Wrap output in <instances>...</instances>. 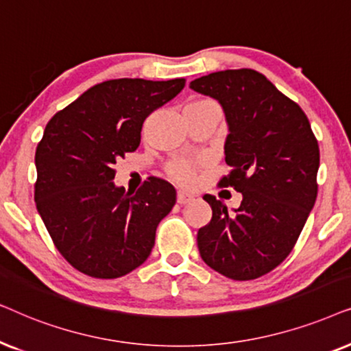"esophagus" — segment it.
Returning a JSON list of instances; mask_svg holds the SVG:
<instances>
[{
	"instance_id": "obj_1",
	"label": "esophagus",
	"mask_w": 351,
	"mask_h": 351,
	"mask_svg": "<svg viewBox=\"0 0 351 351\" xmlns=\"http://www.w3.org/2000/svg\"><path fill=\"white\" fill-rule=\"evenodd\" d=\"M193 199H194V195L189 193H184V191H180L178 195H176V200H178V204H181V205L191 202Z\"/></svg>"
}]
</instances>
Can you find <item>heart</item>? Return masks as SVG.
<instances>
[{
    "label": "heart",
    "mask_w": 351,
    "mask_h": 351,
    "mask_svg": "<svg viewBox=\"0 0 351 351\" xmlns=\"http://www.w3.org/2000/svg\"><path fill=\"white\" fill-rule=\"evenodd\" d=\"M204 106H215V102L208 99H197L189 102L186 107H204ZM199 162L194 158H178V160L171 162L168 165V175L171 180H175L176 183L189 186L194 183L195 180V171H197Z\"/></svg>",
    "instance_id": "b5f03b06"
}]
</instances>
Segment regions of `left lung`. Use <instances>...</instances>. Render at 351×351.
<instances>
[{
	"instance_id": "8db88e82",
	"label": "left lung",
	"mask_w": 351,
	"mask_h": 351,
	"mask_svg": "<svg viewBox=\"0 0 351 351\" xmlns=\"http://www.w3.org/2000/svg\"><path fill=\"white\" fill-rule=\"evenodd\" d=\"M189 86L223 107L231 171L219 186L242 194L234 213L204 195L212 219L197 232L200 256L223 276L250 281L281 265L295 245L316 202L319 146L300 106L256 70H221Z\"/></svg>"
}]
</instances>
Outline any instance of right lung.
Wrapping results in <instances>:
<instances>
[{"instance_id": "obj_1", "label": "right lung", "mask_w": 351, "mask_h": 351, "mask_svg": "<svg viewBox=\"0 0 351 351\" xmlns=\"http://www.w3.org/2000/svg\"><path fill=\"white\" fill-rule=\"evenodd\" d=\"M119 78L95 85L48 121L35 154V202L56 249L91 278L132 273L151 255L176 191L151 176L136 193L114 184V165L141 143L144 120L184 88Z\"/></svg>"}]
</instances>
